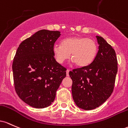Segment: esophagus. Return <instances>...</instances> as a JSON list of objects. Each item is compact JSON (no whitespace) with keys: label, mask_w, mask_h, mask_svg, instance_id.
Here are the masks:
<instances>
[{"label":"esophagus","mask_w":128,"mask_h":128,"mask_svg":"<svg viewBox=\"0 0 128 128\" xmlns=\"http://www.w3.org/2000/svg\"><path fill=\"white\" fill-rule=\"evenodd\" d=\"M70 70H66V76H69V72H70Z\"/></svg>","instance_id":"1"}]
</instances>
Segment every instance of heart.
I'll list each match as a JSON object with an SVG mask.
<instances>
[{
    "label": "heart",
    "mask_w": 128,
    "mask_h": 128,
    "mask_svg": "<svg viewBox=\"0 0 128 128\" xmlns=\"http://www.w3.org/2000/svg\"><path fill=\"white\" fill-rule=\"evenodd\" d=\"M52 52L56 60L63 64L70 57L78 66L89 65L94 61L98 52L94 40L83 37H70L62 40L61 45H54Z\"/></svg>",
    "instance_id": "heart-1"
}]
</instances>
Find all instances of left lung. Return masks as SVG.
I'll return each mask as SVG.
<instances>
[{
  "label": "left lung",
  "instance_id": "left-lung-1",
  "mask_svg": "<svg viewBox=\"0 0 128 128\" xmlns=\"http://www.w3.org/2000/svg\"><path fill=\"white\" fill-rule=\"evenodd\" d=\"M96 38L99 46L94 61L69 72L72 80L73 100L84 110H94L110 97L118 69L115 50L103 37L97 36Z\"/></svg>",
  "mask_w": 128,
  "mask_h": 128
}]
</instances>
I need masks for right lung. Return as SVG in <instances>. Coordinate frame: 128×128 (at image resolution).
<instances>
[{
    "label": "right lung",
    "mask_w": 128,
    "mask_h": 128,
    "mask_svg": "<svg viewBox=\"0 0 128 128\" xmlns=\"http://www.w3.org/2000/svg\"><path fill=\"white\" fill-rule=\"evenodd\" d=\"M58 31L42 30L20 44L12 62L14 88L24 102L36 108L51 105L66 77V69L56 62L52 48Z\"/></svg>",
    "instance_id": "1"
}]
</instances>
